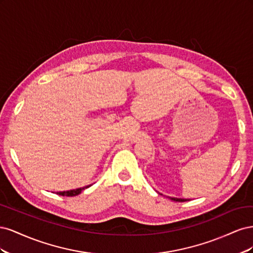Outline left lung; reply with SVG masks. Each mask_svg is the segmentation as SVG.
<instances>
[{
	"instance_id": "left-lung-1",
	"label": "left lung",
	"mask_w": 253,
	"mask_h": 253,
	"mask_svg": "<svg viewBox=\"0 0 253 253\" xmlns=\"http://www.w3.org/2000/svg\"><path fill=\"white\" fill-rule=\"evenodd\" d=\"M163 195V194H162ZM169 197V196H168ZM171 201H174V202H179V203H182V202H187V201H190V200H187V198H177V197H169Z\"/></svg>"
}]
</instances>
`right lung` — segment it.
I'll use <instances>...</instances> for the list:
<instances>
[{
	"label": "right lung",
	"instance_id": "1",
	"mask_svg": "<svg viewBox=\"0 0 253 253\" xmlns=\"http://www.w3.org/2000/svg\"><path fill=\"white\" fill-rule=\"evenodd\" d=\"M91 185L85 186V187H82V188H78V189H74V190H70V191H62V192H57L58 195H62V196H76V195H79L84 189H86L88 187H90Z\"/></svg>",
	"mask_w": 253,
	"mask_h": 253
}]
</instances>
